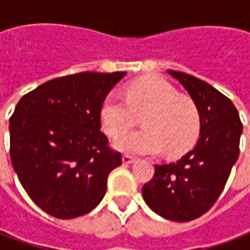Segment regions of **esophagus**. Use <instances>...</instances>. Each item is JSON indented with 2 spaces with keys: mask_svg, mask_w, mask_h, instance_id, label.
Masks as SVG:
<instances>
[{
  "mask_svg": "<svg viewBox=\"0 0 250 250\" xmlns=\"http://www.w3.org/2000/svg\"><path fill=\"white\" fill-rule=\"evenodd\" d=\"M135 157H132V156H128V154H125L124 157H122V163L125 164V166H128V164H132V163H135Z\"/></svg>",
  "mask_w": 250,
  "mask_h": 250,
  "instance_id": "esophagus-1",
  "label": "esophagus"
}]
</instances>
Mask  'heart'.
I'll return each mask as SVG.
<instances>
[{
	"mask_svg": "<svg viewBox=\"0 0 250 250\" xmlns=\"http://www.w3.org/2000/svg\"><path fill=\"white\" fill-rule=\"evenodd\" d=\"M143 115L145 128L118 136L115 149L129 154L156 156L166 150L179 156L196 142L200 114L196 104L161 78H145L128 86L125 97L110 94L103 101L101 125L110 136H117Z\"/></svg>",
	"mask_w": 250,
	"mask_h": 250,
	"instance_id": "1",
	"label": "heart"
}]
</instances>
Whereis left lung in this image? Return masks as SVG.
Instances as JSON below:
<instances>
[{"label":"left lung","instance_id":"left-lung-1","mask_svg":"<svg viewBox=\"0 0 250 250\" xmlns=\"http://www.w3.org/2000/svg\"><path fill=\"white\" fill-rule=\"evenodd\" d=\"M167 72L196 104L200 133L195 147L178 161L156 166L142 195L159 216L185 223L203 216L223 192L239 156L242 124L232 101L211 84L188 73Z\"/></svg>","mask_w":250,"mask_h":250}]
</instances>
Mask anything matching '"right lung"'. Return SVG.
<instances>
[{
    "label": "right lung",
    "mask_w": 250,
    "mask_h": 250,
    "mask_svg": "<svg viewBox=\"0 0 250 250\" xmlns=\"http://www.w3.org/2000/svg\"><path fill=\"white\" fill-rule=\"evenodd\" d=\"M125 72H82L24 94L9 120L11 161L29 197L50 216L76 218L107 190L121 153L100 132V110Z\"/></svg>",
    "instance_id": "1"
}]
</instances>
